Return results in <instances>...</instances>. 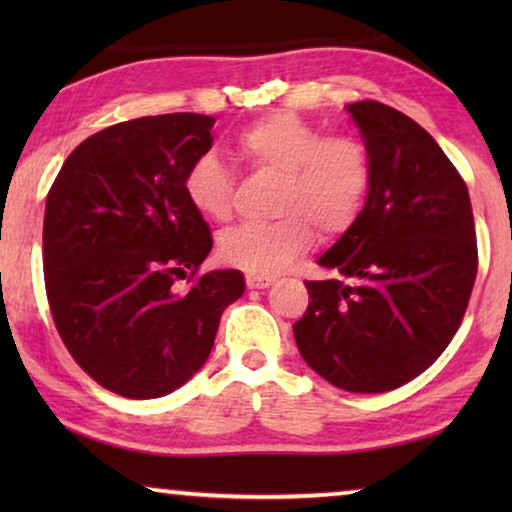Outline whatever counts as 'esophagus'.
<instances>
[{
	"mask_svg": "<svg viewBox=\"0 0 512 512\" xmlns=\"http://www.w3.org/2000/svg\"><path fill=\"white\" fill-rule=\"evenodd\" d=\"M272 282H275V279H272V277L247 275V286H249V289H268V286H272Z\"/></svg>",
	"mask_w": 512,
	"mask_h": 512,
	"instance_id": "34e87169",
	"label": "esophagus"
}]
</instances>
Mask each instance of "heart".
I'll use <instances>...</instances> for the list:
<instances>
[{
	"label": "heart",
	"mask_w": 512,
	"mask_h": 512,
	"mask_svg": "<svg viewBox=\"0 0 512 512\" xmlns=\"http://www.w3.org/2000/svg\"><path fill=\"white\" fill-rule=\"evenodd\" d=\"M244 160L282 179L272 223L228 230L219 254L251 275H277L310 249L314 230L324 240L345 235L366 205L373 165L356 137L335 135L296 114H272L249 125L237 139ZM235 177L216 153L188 165L184 193L193 209L212 221L233 214Z\"/></svg>",
	"instance_id": "heart-1"
}]
</instances>
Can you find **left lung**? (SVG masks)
Returning <instances> with one entry per match:
<instances>
[{"label":"left lung","mask_w":512,"mask_h":512,"mask_svg":"<svg viewBox=\"0 0 512 512\" xmlns=\"http://www.w3.org/2000/svg\"><path fill=\"white\" fill-rule=\"evenodd\" d=\"M373 179L363 212L305 282L293 324L314 373L354 394H382L422 375L464 319L478 275L468 188L422 125L387 104H347Z\"/></svg>","instance_id":"left-lung-1"}]
</instances>
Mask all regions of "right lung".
<instances>
[{"instance_id": "right-lung-1", "label": "right lung", "mask_w": 512, "mask_h": 512, "mask_svg": "<svg viewBox=\"0 0 512 512\" xmlns=\"http://www.w3.org/2000/svg\"><path fill=\"white\" fill-rule=\"evenodd\" d=\"M212 116L116 123L69 153L46 198L48 305L74 361L125 398L172 394L205 366L240 270L195 277L212 251L184 174L212 149Z\"/></svg>"}]
</instances>
